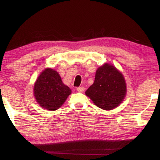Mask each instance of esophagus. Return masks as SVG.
<instances>
[{"label":"esophagus","mask_w":160,"mask_h":160,"mask_svg":"<svg viewBox=\"0 0 160 160\" xmlns=\"http://www.w3.org/2000/svg\"><path fill=\"white\" fill-rule=\"evenodd\" d=\"M77 91L79 92H83L85 91V88L84 87H78L77 88Z\"/></svg>","instance_id":"esophagus-1"}]
</instances>
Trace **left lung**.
Masks as SVG:
<instances>
[{
  "label": "left lung",
  "mask_w": 160,
  "mask_h": 160,
  "mask_svg": "<svg viewBox=\"0 0 160 160\" xmlns=\"http://www.w3.org/2000/svg\"><path fill=\"white\" fill-rule=\"evenodd\" d=\"M126 92V82L122 72L113 65L106 63L96 70L94 82L85 94L97 107L109 111L122 103Z\"/></svg>",
  "instance_id": "left-lung-1"
}]
</instances>
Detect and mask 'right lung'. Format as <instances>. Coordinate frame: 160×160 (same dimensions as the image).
<instances>
[{
  "label": "right lung",
  "mask_w": 160,
  "mask_h": 160,
  "mask_svg": "<svg viewBox=\"0 0 160 160\" xmlns=\"http://www.w3.org/2000/svg\"><path fill=\"white\" fill-rule=\"evenodd\" d=\"M33 92L37 104L48 111L59 109L72 92L69 87L62 82L58 72L51 68H45L39 74Z\"/></svg>",
  "instance_id": "obj_1"
}]
</instances>
